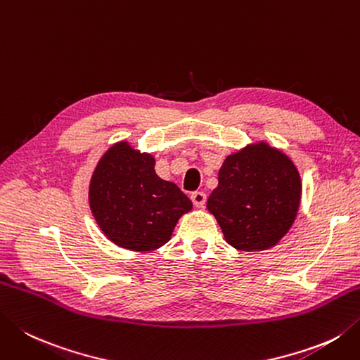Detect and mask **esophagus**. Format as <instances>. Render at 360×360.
Listing matches in <instances>:
<instances>
[{"instance_id":"esophagus-1","label":"esophagus","mask_w":360,"mask_h":360,"mask_svg":"<svg viewBox=\"0 0 360 360\" xmlns=\"http://www.w3.org/2000/svg\"><path fill=\"white\" fill-rule=\"evenodd\" d=\"M190 200L193 201V204L196 207H202L206 204V193L204 192H193L190 195Z\"/></svg>"}]
</instances>
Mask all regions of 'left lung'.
<instances>
[{
    "label": "left lung",
    "mask_w": 360,
    "mask_h": 360,
    "mask_svg": "<svg viewBox=\"0 0 360 360\" xmlns=\"http://www.w3.org/2000/svg\"><path fill=\"white\" fill-rule=\"evenodd\" d=\"M300 200L301 179L292 160L257 143L226 158L207 209L231 246L256 251L276 245L290 229Z\"/></svg>",
    "instance_id": "1"
}]
</instances>
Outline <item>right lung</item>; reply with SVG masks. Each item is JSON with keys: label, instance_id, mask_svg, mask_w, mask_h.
Instances as JSON below:
<instances>
[{"label": "right lung", "instance_id": "right-lung-1", "mask_svg": "<svg viewBox=\"0 0 360 360\" xmlns=\"http://www.w3.org/2000/svg\"><path fill=\"white\" fill-rule=\"evenodd\" d=\"M89 202L109 240L132 251L167 243L179 217L192 209L178 186L154 172V158L126 142L112 146L95 168Z\"/></svg>", "mask_w": 360, "mask_h": 360}]
</instances>
